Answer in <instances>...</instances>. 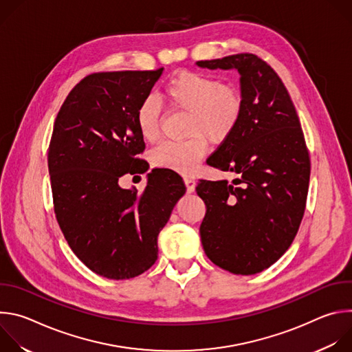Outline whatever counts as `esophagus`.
Returning <instances> with one entry per match:
<instances>
[{
	"label": "esophagus",
	"instance_id": "1",
	"mask_svg": "<svg viewBox=\"0 0 352 352\" xmlns=\"http://www.w3.org/2000/svg\"><path fill=\"white\" fill-rule=\"evenodd\" d=\"M184 182H185V185H186V190H188V193L195 192L196 182H195L192 178H185V179H184Z\"/></svg>",
	"mask_w": 352,
	"mask_h": 352
}]
</instances>
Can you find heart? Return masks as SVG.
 I'll use <instances>...</instances> for the list:
<instances>
[{
    "mask_svg": "<svg viewBox=\"0 0 352 352\" xmlns=\"http://www.w3.org/2000/svg\"><path fill=\"white\" fill-rule=\"evenodd\" d=\"M162 98L177 111L185 113L184 142H166L156 147L152 162L159 168L190 175L206 153V139L220 144L230 139L243 114V96L232 85L210 75L182 71L164 86ZM136 126L144 142H156L160 136L162 110L152 98H146L136 110Z\"/></svg>",
    "mask_w": 352,
    "mask_h": 352,
    "instance_id": "1",
    "label": "heart"
}]
</instances>
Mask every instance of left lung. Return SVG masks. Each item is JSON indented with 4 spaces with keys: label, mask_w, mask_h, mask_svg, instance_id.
Instances as JSON below:
<instances>
[{
    "label": "left lung",
    "mask_w": 352,
    "mask_h": 352,
    "mask_svg": "<svg viewBox=\"0 0 352 352\" xmlns=\"http://www.w3.org/2000/svg\"><path fill=\"white\" fill-rule=\"evenodd\" d=\"M196 65L235 69L243 96L239 125L208 160L235 178L196 186L206 205L200 241L219 267L256 274L285 254L304 217L311 162L302 128L283 80L259 57L234 54Z\"/></svg>",
    "instance_id": "1"
}]
</instances>
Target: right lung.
Masks as SVG:
<instances>
[{"instance_id":"1","label":"right lung","mask_w":352,"mask_h":352,"mask_svg":"<svg viewBox=\"0 0 352 352\" xmlns=\"http://www.w3.org/2000/svg\"><path fill=\"white\" fill-rule=\"evenodd\" d=\"M162 74L163 68L86 76L67 96L50 142L60 228L74 254L111 280L136 277L155 265L159 232L186 190L171 170H152L142 195L118 184L122 175L143 171L138 155L144 142L135 117Z\"/></svg>"}]
</instances>
